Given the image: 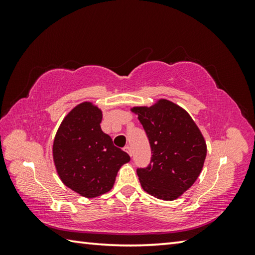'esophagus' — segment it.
<instances>
[{"label":"esophagus","instance_id":"esophagus-1","mask_svg":"<svg viewBox=\"0 0 255 255\" xmlns=\"http://www.w3.org/2000/svg\"><path fill=\"white\" fill-rule=\"evenodd\" d=\"M125 150H126V152L131 156V148L129 147V146H126V147H125Z\"/></svg>","mask_w":255,"mask_h":255}]
</instances>
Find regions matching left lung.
Returning <instances> with one entry per match:
<instances>
[{"mask_svg": "<svg viewBox=\"0 0 255 255\" xmlns=\"http://www.w3.org/2000/svg\"><path fill=\"white\" fill-rule=\"evenodd\" d=\"M130 111L143 125L153 153L149 165L137 170L141 188L157 199H178L204 167V135L182 107L166 99H158L149 107H132Z\"/></svg>", "mask_w": 255, "mask_h": 255, "instance_id": "obj_1", "label": "left lung"}]
</instances>
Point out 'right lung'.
<instances>
[{"instance_id":"add662e5","label":"right lung","mask_w":255,"mask_h":255,"mask_svg":"<svg viewBox=\"0 0 255 255\" xmlns=\"http://www.w3.org/2000/svg\"><path fill=\"white\" fill-rule=\"evenodd\" d=\"M102 110L93 102L75 106L64 117L53 144V159L62 182L84 198L112 189L118 171L130 161L101 129Z\"/></svg>"}]
</instances>
